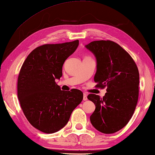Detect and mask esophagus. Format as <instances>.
Masks as SVG:
<instances>
[{
  "mask_svg": "<svg viewBox=\"0 0 155 155\" xmlns=\"http://www.w3.org/2000/svg\"><path fill=\"white\" fill-rule=\"evenodd\" d=\"M87 96L86 94H83V101H87Z\"/></svg>",
  "mask_w": 155,
  "mask_h": 155,
  "instance_id": "34e87169",
  "label": "esophagus"
}]
</instances>
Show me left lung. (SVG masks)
<instances>
[{
    "mask_svg": "<svg viewBox=\"0 0 155 155\" xmlns=\"http://www.w3.org/2000/svg\"><path fill=\"white\" fill-rule=\"evenodd\" d=\"M85 46L97 59L96 87H107L103 98L94 94L87 96L96 105L90 122L100 132L111 134L124 127L134 114L139 97L138 68L130 54L114 41H93Z\"/></svg>",
    "mask_w": 155,
    "mask_h": 155,
    "instance_id": "left-lung-1",
    "label": "left lung"
}]
</instances>
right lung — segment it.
<instances>
[{"label": "right lung", "mask_w": 155, "mask_h": 155, "mask_svg": "<svg viewBox=\"0 0 155 155\" xmlns=\"http://www.w3.org/2000/svg\"><path fill=\"white\" fill-rule=\"evenodd\" d=\"M78 46V40L40 46L20 68L17 85L20 107L30 124L41 132L53 133L64 127L82 101L81 90L62 91L55 82L61 77L64 61Z\"/></svg>", "instance_id": "1"}]
</instances>
